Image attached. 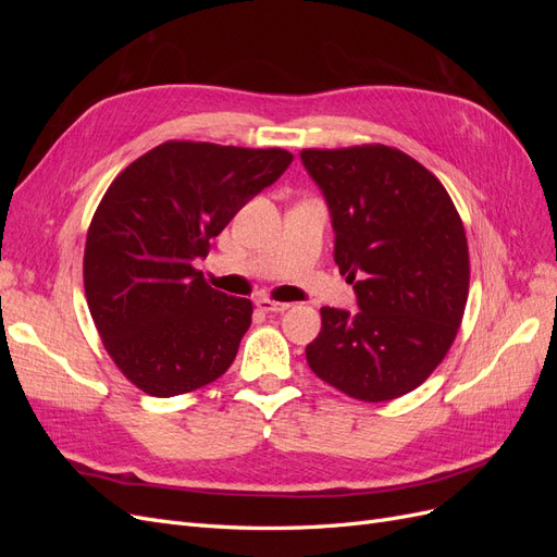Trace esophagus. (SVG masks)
<instances>
[{
  "label": "esophagus",
  "instance_id": "34e87169",
  "mask_svg": "<svg viewBox=\"0 0 557 557\" xmlns=\"http://www.w3.org/2000/svg\"><path fill=\"white\" fill-rule=\"evenodd\" d=\"M258 309L264 311V313H283V311L290 309V305H285V301H274V299H269V297H260L258 299Z\"/></svg>",
  "mask_w": 557,
  "mask_h": 557
}]
</instances>
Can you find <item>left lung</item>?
<instances>
[{"instance_id": "obj_1", "label": "left lung", "mask_w": 557, "mask_h": 557, "mask_svg": "<svg viewBox=\"0 0 557 557\" xmlns=\"http://www.w3.org/2000/svg\"><path fill=\"white\" fill-rule=\"evenodd\" d=\"M299 156L325 195L334 262L360 309H320L311 372L352 399L407 395L440 367L462 323L469 250L460 213L442 181L397 148Z\"/></svg>"}]
</instances>
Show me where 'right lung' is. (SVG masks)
Returning <instances> with one entry per match:
<instances>
[{
    "label": "right lung",
    "instance_id": "obj_1",
    "mask_svg": "<svg viewBox=\"0 0 557 557\" xmlns=\"http://www.w3.org/2000/svg\"><path fill=\"white\" fill-rule=\"evenodd\" d=\"M293 162L283 148L164 141L115 176L83 256L88 309L127 381L153 397L221 379L252 305L195 269L248 199Z\"/></svg>",
    "mask_w": 557,
    "mask_h": 557
}]
</instances>
